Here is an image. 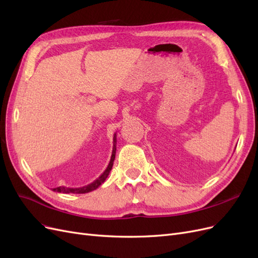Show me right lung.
Listing matches in <instances>:
<instances>
[{
  "label": "right lung",
  "instance_id": "add662e5",
  "mask_svg": "<svg viewBox=\"0 0 258 258\" xmlns=\"http://www.w3.org/2000/svg\"><path fill=\"white\" fill-rule=\"evenodd\" d=\"M115 154H116V134L114 135L113 138V152H112V156H111V160L110 163H108L107 168L104 170V172L101 174L97 179H95L92 183L83 186V187H79V188H71V187H64V186H59L56 187V188H52L53 191H57V192H62V194H86V192H89L97 189L98 187L102 184L106 177L110 174L112 167H113V162L115 159Z\"/></svg>",
  "mask_w": 258,
  "mask_h": 258
}]
</instances>
